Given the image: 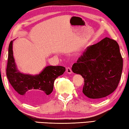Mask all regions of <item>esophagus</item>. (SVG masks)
Wrapping results in <instances>:
<instances>
[{
  "label": "esophagus",
  "mask_w": 129,
  "mask_h": 129,
  "mask_svg": "<svg viewBox=\"0 0 129 129\" xmlns=\"http://www.w3.org/2000/svg\"><path fill=\"white\" fill-rule=\"evenodd\" d=\"M66 71H67V72L69 74V75L72 73V71L71 68H69V67H67V68H66Z\"/></svg>",
  "instance_id": "34e87169"
}]
</instances>
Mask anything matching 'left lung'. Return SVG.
<instances>
[{"mask_svg":"<svg viewBox=\"0 0 129 129\" xmlns=\"http://www.w3.org/2000/svg\"><path fill=\"white\" fill-rule=\"evenodd\" d=\"M123 59L116 41L109 38L86 48L73 72L84 78L82 93L89 99L100 100L110 94L121 79Z\"/></svg>","mask_w":129,"mask_h":129,"instance_id":"obj_1","label":"left lung"}]
</instances>
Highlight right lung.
I'll return each mask as SVG.
<instances>
[{
  "label": "right lung",
  "mask_w": 129,
  "mask_h": 129,
  "mask_svg": "<svg viewBox=\"0 0 129 129\" xmlns=\"http://www.w3.org/2000/svg\"><path fill=\"white\" fill-rule=\"evenodd\" d=\"M13 41H11L8 47L6 69L8 81L19 97L25 102L44 101L53 91L54 80L65 72V67L49 65L45 67L40 73L35 75L21 73L17 69L13 55ZM33 91H38L41 94L32 98L30 93ZM36 98L38 100H36Z\"/></svg>",
  "instance_id": "obj_1"
}]
</instances>
